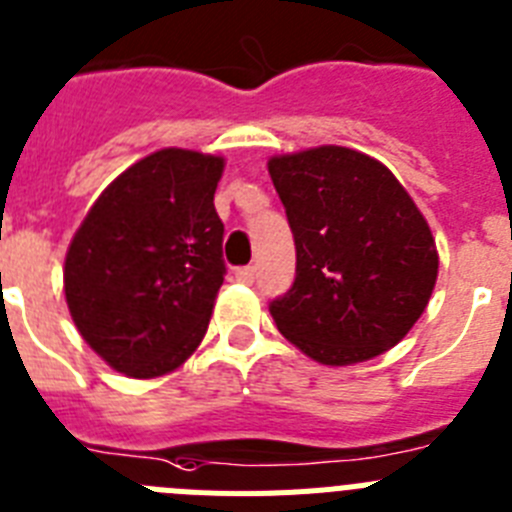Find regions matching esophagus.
Listing matches in <instances>:
<instances>
[{
    "mask_svg": "<svg viewBox=\"0 0 512 512\" xmlns=\"http://www.w3.org/2000/svg\"><path fill=\"white\" fill-rule=\"evenodd\" d=\"M234 278H237L239 283H252L255 281V268H252V265H247V268H237L234 270Z\"/></svg>",
    "mask_w": 512,
    "mask_h": 512,
    "instance_id": "obj_1",
    "label": "esophagus"
}]
</instances>
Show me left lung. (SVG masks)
<instances>
[{"mask_svg":"<svg viewBox=\"0 0 512 512\" xmlns=\"http://www.w3.org/2000/svg\"><path fill=\"white\" fill-rule=\"evenodd\" d=\"M268 172L296 242V281L270 304L311 361L353 366L394 348L433 296V231L379 159L348 146L278 154Z\"/></svg>","mask_w":512,"mask_h":512,"instance_id":"8db88e82","label":"left lung"}]
</instances>
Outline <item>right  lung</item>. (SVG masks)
<instances>
[{
  "mask_svg": "<svg viewBox=\"0 0 512 512\" xmlns=\"http://www.w3.org/2000/svg\"><path fill=\"white\" fill-rule=\"evenodd\" d=\"M224 157L159 149L115 177L64 262L69 314L102 361L157 379L188 361L224 283V224L213 193Z\"/></svg>",
  "mask_w": 512,
  "mask_h": 512,
  "instance_id": "add662e5",
  "label": "right lung"
}]
</instances>
